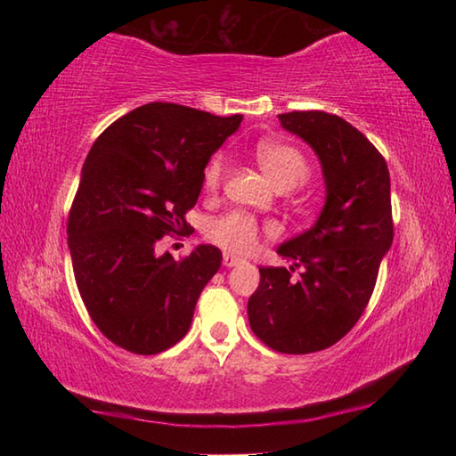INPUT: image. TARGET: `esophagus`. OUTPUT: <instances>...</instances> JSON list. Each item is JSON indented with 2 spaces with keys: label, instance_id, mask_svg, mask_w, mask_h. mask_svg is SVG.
I'll return each instance as SVG.
<instances>
[{
  "label": "esophagus",
  "instance_id": "obj_1",
  "mask_svg": "<svg viewBox=\"0 0 456 456\" xmlns=\"http://www.w3.org/2000/svg\"><path fill=\"white\" fill-rule=\"evenodd\" d=\"M239 264H245V259L237 257V256H231V253H225V256H223V265H225V267H235Z\"/></svg>",
  "mask_w": 456,
  "mask_h": 456
}]
</instances>
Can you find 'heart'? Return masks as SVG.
Segmentation results:
<instances>
[{
	"instance_id": "b5f03b06",
	"label": "heart",
	"mask_w": 456,
	"mask_h": 456,
	"mask_svg": "<svg viewBox=\"0 0 456 456\" xmlns=\"http://www.w3.org/2000/svg\"><path fill=\"white\" fill-rule=\"evenodd\" d=\"M256 159L275 189L288 191L304 183L310 175V165L302 151L288 142L259 141L256 146ZM225 175V159L217 154L205 168L207 191H217ZM261 233H273L272 225H259L257 219L241 211H231L213 219L207 225V237L231 253H249L256 249Z\"/></svg>"
}]
</instances>
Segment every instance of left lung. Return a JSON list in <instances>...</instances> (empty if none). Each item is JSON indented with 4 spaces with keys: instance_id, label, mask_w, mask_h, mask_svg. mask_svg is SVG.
Returning <instances> with one entry per match:
<instances>
[{
    "instance_id": "obj_1",
    "label": "left lung",
    "mask_w": 456,
    "mask_h": 456,
    "mask_svg": "<svg viewBox=\"0 0 456 456\" xmlns=\"http://www.w3.org/2000/svg\"><path fill=\"white\" fill-rule=\"evenodd\" d=\"M280 122L318 154L326 203L310 229L277 247L289 269L259 267L247 315L269 348L312 354L348 334L370 302L395 237L390 173L376 146L336 114L288 112Z\"/></svg>"
}]
</instances>
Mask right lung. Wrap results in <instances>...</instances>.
I'll return each mask as SVG.
<instances>
[{
    "label": "right lung",
    "mask_w": 456,
    "mask_h": 456,
    "mask_svg": "<svg viewBox=\"0 0 456 456\" xmlns=\"http://www.w3.org/2000/svg\"><path fill=\"white\" fill-rule=\"evenodd\" d=\"M197 108L151 102L112 122L84 160L68 247L92 322L133 354L165 352L187 334L197 299L221 267L215 245L176 261L157 253L187 231L213 152L241 125Z\"/></svg>",
    "instance_id": "1"
}]
</instances>
